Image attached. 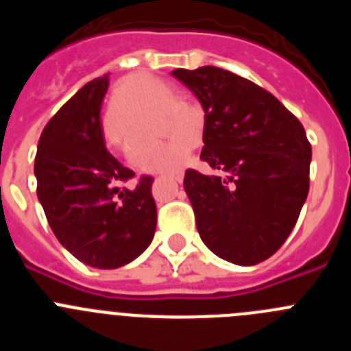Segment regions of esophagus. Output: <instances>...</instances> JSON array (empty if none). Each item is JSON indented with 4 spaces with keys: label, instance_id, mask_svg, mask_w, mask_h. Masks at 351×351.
Wrapping results in <instances>:
<instances>
[{
    "label": "esophagus",
    "instance_id": "esophagus-1",
    "mask_svg": "<svg viewBox=\"0 0 351 351\" xmlns=\"http://www.w3.org/2000/svg\"><path fill=\"white\" fill-rule=\"evenodd\" d=\"M169 178L172 179V181H176V182H181V181H182V178H184V173H182V172H178V173H170Z\"/></svg>",
    "mask_w": 351,
    "mask_h": 351
}]
</instances>
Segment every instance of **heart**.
Masks as SVG:
<instances>
[{
  "instance_id": "1",
  "label": "heart",
  "mask_w": 351,
  "mask_h": 351,
  "mask_svg": "<svg viewBox=\"0 0 351 351\" xmlns=\"http://www.w3.org/2000/svg\"><path fill=\"white\" fill-rule=\"evenodd\" d=\"M112 110L104 121L105 141L116 151L128 154L147 135V121L160 110L161 133L170 137L165 144L144 145L133 154L132 161L144 172H173L188 160L197 142L202 119L184 110L186 105L176 100L169 84L147 73H132L114 89Z\"/></svg>"
}]
</instances>
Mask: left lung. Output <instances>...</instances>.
I'll use <instances>...</instances> for the list:
<instances>
[{
	"mask_svg": "<svg viewBox=\"0 0 351 351\" xmlns=\"http://www.w3.org/2000/svg\"><path fill=\"white\" fill-rule=\"evenodd\" d=\"M172 75L204 107V149L214 176L188 169L184 190L198 234L219 258L255 265L283 246L309 191L304 126L267 89L218 66Z\"/></svg>",
	"mask_w": 351,
	"mask_h": 351,
	"instance_id": "left-lung-1",
	"label": "left lung"
}]
</instances>
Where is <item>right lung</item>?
<instances>
[{
    "label": "right lung",
    "instance_id": "1",
    "mask_svg": "<svg viewBox=\"0 0 351 351\" xmlns=\"http://www.w3.org/2000/svg\"><path fill=\"white\" fill-rule=\"evenodd\" d=\"M108 73L89 80L51 117L35 158L36 195L52 232L77 260L96 269L123 267L156 230L154 179L135 172L105 147L101 104Z\"/></svg>",
    "mask_w": 351,
    "mask_h": 351
}]
</instances>
